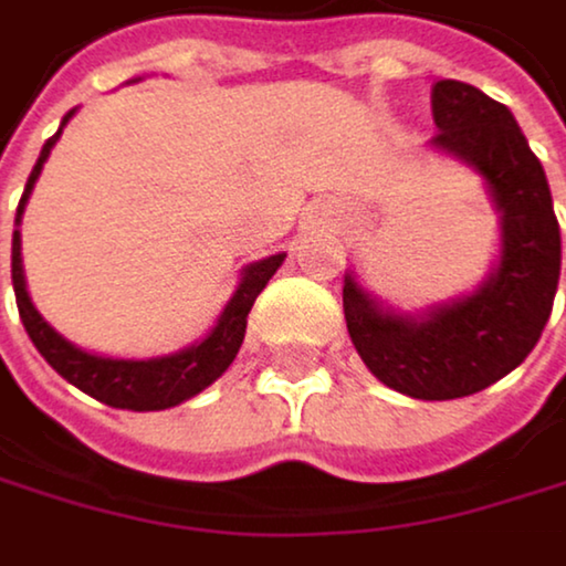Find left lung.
I'll return each mask as SVG.
<instances>
[{
	"label": "left lung",
	"mask_w": 566,
	"mask_h": 566,
	"mask_svg": "<svg viewBox=\"0 0 566 566\" xmlns=\"http://www.w3.org/2000/svg\"><path fill=\"white\" fill-rule=\"evenodd\" d=\"M429 150L467 164L500 218V254L470 295L399 312L345 271L342 308L355 352L389 389L412 399L473 396L527 358L551 318L560 281V228L547 174L513 113L483 90L432 86Z\"/></svg>",
	"instance_id": "8db88e82"
}]
</instances>
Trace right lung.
<instances>
[{
	"label": "right lung",
	"instance_id": "add662e5",
	"mask_svg": "<svg viewBox=\"0 0 566 566\" xmlns=\"http://www.w3.org/2000/svg\"><path fill=\"white\" fill-rule=\"evenodd\" d=\"M76 109H70L63 116L60 130L43 144L39 150V160L25 180L19 211H15V231H12V289H15V305H19V318L32 338V345L39 348L50 366L76 389H83L86 396L113 406V409H134V412H154V409H170L180 406L187 399H193L197 392H205L211 382H218L228 366L234 361L241 342H244V328H248V312L254 305V298L261 295V289L271 281V274L285 261V251L251 261L241 268V281L234 295L228 298V305L221 308L214 328L170 355H157V358H113V355H96L86 352L80 345H73L70 338H63L43 315L35 312L29 292H25V274H22V238H19V224H22V211L29 205V193L43 174V164L50 160V150L56 147L63 127L73 119Z\"/></svg>",
	"mask_w": 566,
	"mask_h": 566
}]
</instances>
